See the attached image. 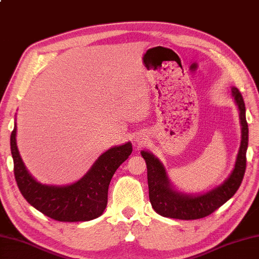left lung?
<instances>
[{"mask_svg": "<svg viewBox=\"0 0 259 259\" xmlns=\"http://www.w3.org/2000/svg\"><path fill=\"white\" fill-rule=\"evenodd\" d=\"M239 110L242 124V143L237 155L235 168L230 178L222 186L212 191L201 195H187L176 192L170 187L166 170L148 151H142V156L146 160L147 180L149 189V200L154 210L162 217L179 220H198L210 215L226 201L230 200L241 186L246 170V150L248 145V125L245 115V103L241 92L236 88H232Z\"/></svg>", "mask_w": 259, "mask_h": 259, "instance_id": "obj_1", "label": "left lung"}]
</instances>
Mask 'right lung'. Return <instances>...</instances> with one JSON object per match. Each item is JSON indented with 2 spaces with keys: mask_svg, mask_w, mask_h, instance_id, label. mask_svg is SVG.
Masks as SVG:
<instances>
[{
  "mask_svg": "<svg viewBox=\"0 0 259 259\" xmlns=\"http://www.w3.org/2000/svg\"><path fill=\"white\" fill-rule=\"evenodd\" d=\"M132 144L113 147L94 162L78 182L66 187L40 185L25 168L16 146V124L11 134V151L18 189L27 202L60 222H83L99 218L108 204L109 185L116 169L132 154Z\"/></svg>",
  "mask_w": 259,
  "mask_h": 259,
  "instance_id": "add662e5",
  "label": "right lung"
}]
</instances>
